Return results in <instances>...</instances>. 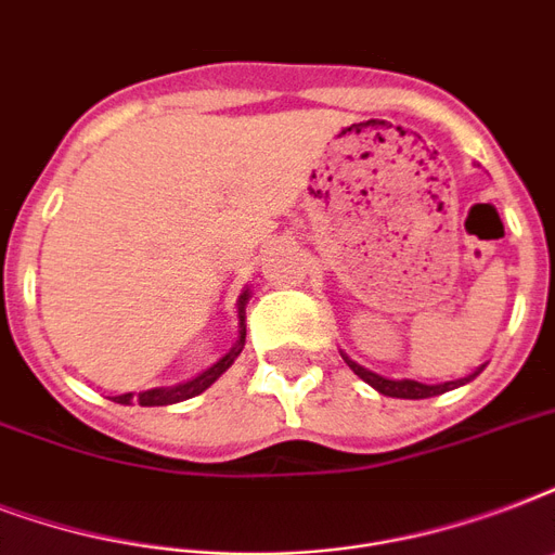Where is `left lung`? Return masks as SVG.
I'll list each match as a JSON object with an SVG mask.
<instances>
[{
  "label": "left lung",
  "mask_w": 555,
  "mask_h": 555,
  "mask_svg": "<svg viewBox=\"0 0 555 555\" xmlns=\"http://www.w3.org/2000/svg\"><path fill=\"white\" fill-rule=\"evenodd\" d=\"M343 360L351 365V371H354L357 377L365 379L371 388H377L379 395L403 397V400H426V397H435V395H443V391H452V388L469 383V379H473L475 374L483 369V365H481V369L475 371V374H469V377L449 379V383H438V386H426V383H417V379H388V377H383V374H374V371L363 369V365L354 363V360H348L346 354H343Z\"/></svg>",
  "instance_id": "left-lung-1"
}]
</instances>
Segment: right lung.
Wrapping results in <instances>:
<instances>
[{
    "label": "right lung",
    "instance_id": "add662e5",
    "mask_svg": "<svg viewBox=\"0 0 555 555\" xmlns=\"http://www.w3.org/2000/svg\"><path fill=\"white\" fill-rule=\"evenodd\" d=\"M247 299H250V291H244V294L238 296V339H235V346L230 348L218 363L209 365L207 371H201L198 377L186 379V383H178V386L150 388V391H141V395H132V391H129V395H117L112 397V400L124 405H129L132 400H138L141 405H169V403H181V400H190V397L201 395V391H207V388L235 363V357L242 354L244 334H247V328H244V308H247Z\"/></svg>",
    "mask_w": 555,
    "mask_h": 555
}]
</instances>
